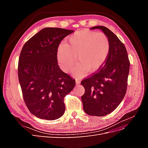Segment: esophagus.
<instances>
[{
    "label": "esophagus",
    "mask_w": 148,
    "mask_h": 148,
    "mask_svg": "<svg viewBox=\"0 0 148 148\" xmlns=\"http://www.w3.org/2000/svg\"><path fill=\"white\" fill-rule=\"evenodd\" d=\"M75 82H76V84H80V83H81V82H80V80L77 79H76Z\"/></svg>",
    "instance_id": "34e87169"
}]
</instances>
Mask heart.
<instances>
[{"instance_id": "heart-1", "label": "heart", "mask_w": 148, "mask_h": 148, "mask_svg": "<svg viewBox=\"0 0 148 148\" xmlns=\"http://www.w3.org/2000/svg\"><path fill=\"white\" fill-rule=\"evenodd\" d=\"M110 51V42L103 33L81 30L67 38L57 51V60L62 70L68 73L76 63L73 73L83 77L87 71L95 72L104 64Z\"/></svg>"}]
</instances>
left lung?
<instances>
[{
	"label": "left lung",
	"instance_id": "obj_1",
	"mask_svg": "<svg viewBox=\"0 0 148 148\" xmlns=\"http://www.w3.org/2000/svg\"><path fill=\"white\" fill-rule=\"evenodd\" d=\"M95 29L102 30L108 38L110 51L99 70L82 81L85 89L82 100L87 114L102 117L117 108L126 94L130 61L124 44L112 31L102 26L91 28Z\"/></svg>",
	"mask_w": 148,
	"mask_h": 148
}]
</instances>
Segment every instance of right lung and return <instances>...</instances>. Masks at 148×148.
<instances>
[{
  "mask_svg": "<svg viewBox=\"0 0 148 148\" xmlns=\"http://www.w3.org/2000/svg\"><path fill=\"white\" fill-rule=\"evenodd\" d=\"M73 31L45 28L21 49L18 74L23 99L30 112L39 119L53 120L62 117L64 97L75 86V79L62 71L57 62L60 42Z\"/></svg>",
  "mask_w": 148,
  "mask_h": 148,
  "instance_id": "1",
  "label": "right lung"
}]
</instances>
